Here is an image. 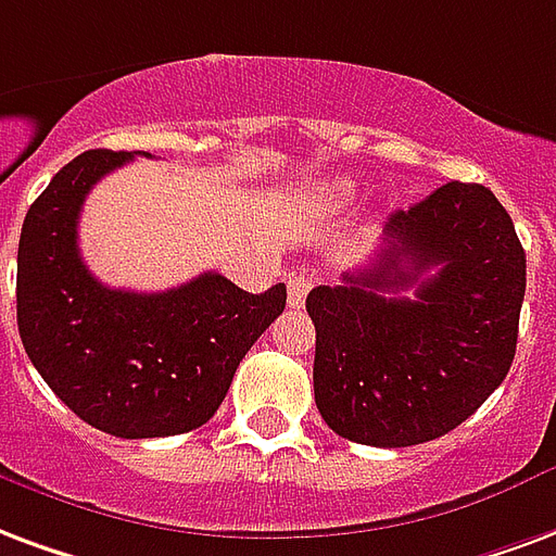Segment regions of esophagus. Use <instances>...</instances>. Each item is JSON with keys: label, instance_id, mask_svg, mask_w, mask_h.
Returning <instances> with one entry per match:
<instances>
[{"label": "esophagus", "instance_id": "obj_1", "mask_svg": "<svg viewBox=\"0 0 556 556\" xmlns=\"http://www.w3.org/2000/svg\"><path fill=\"white\" fill-rule=\"evenodd\" d=\"M312 289V277L306 274H289V306L291 309H300L306 303V294Z\"/></svg>", "mask_w": 556, "mask_h": 556}]
</instances>
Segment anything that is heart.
I'll return each instance as SVG.
<instances>
[{
	"label": "heart",
	"mask_w": 556,
	"mask_h": 556,
	"mask_svg": "<svg viewBox=\"0 0 556 556\" xmlns=\"http://www.w3.org/2000/svg\"><path fill=\"white\" fill-rule=\"evenodd\" d=\"M332 194H348V188L344 185H332Z\"/></svg>",
	"instance_id": "heart-1"
}]
</instances>
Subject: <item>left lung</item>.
I'll use <instances>...</instances> for the list:
<instances>
[{"label":"left lung","mask_w":556,"mask_h":556,"mask_svg":"<svg viewBox=\"0 0 556 556\" xmlns=\"http://www.w3.org/2000/svg\"><path fill=\"white\" fill-rule=\"evenodd\" d=\"M521 300L525 250L489 188L447 182L397 208L371 265L306 298L320 418L374 447L451 433L507 377Z\"/></svg>","instance_id":"1"}]
</instances>
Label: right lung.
<instances>
[{
	"instance_id": "1",
	"label": "right lung",
	"mask_w": 556,
	"mask_h": 556,
	"mask_svg": "<svg viewBox=\"0 0 556 556\" xmlns=\"http://www.w3.org/2000/svg\"><path fill=\"white\" fill-rule=\"evenodd\" d=\"M131 152L88 150L52 176L23 220L16 327L52 392L102 433L155 439L203 427L244 353L286 309V286L250 294L208 270L179 289L102 286L79 253V212Z\"/></svg>"
}]
</instances>
